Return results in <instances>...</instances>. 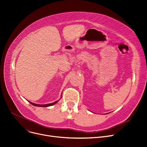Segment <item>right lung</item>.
<instances>
[{"mask_svg": "<svg viewBox=\"0 0 147 147\" xmlns=\"http://www.w3.org/2000/svg\"><path fill=\"white\" fill-rule=\"evenodd\" d=\"M58 100H57V101H55V102H53V103H51L46 104V105H38V104H35V103H32V102H29H29L31 104H32V105L35 106H39V107H48V106H52V105H55V103H57L58 102Z\"/></svg>", "mask_w": 147, "mask_h": 147, "instance_id": "obj_1", "label": "right lung"}]
</instances>
